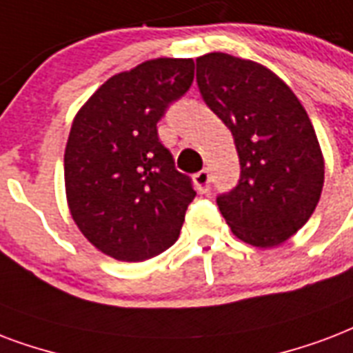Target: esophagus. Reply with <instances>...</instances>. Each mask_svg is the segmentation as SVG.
<instances>
[{
    "label": "esophagus",
    "instance_id": "1",
    "mask_svg": "<svg viewBox=\"0 0 353 353\" xmlns=\"http://www.w3.org/2000/svg\"><path fill=\"white\" fill-rule=\"evenodd\" d=\"M194 185L196 190L200 192V194H205L209 192V185H211V174L207 170H201L198 174H194Z\"/></svg>",
    "mask_w": 353,
    "mask_h": 353
}]
</instances>
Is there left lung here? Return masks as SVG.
I'll list each match as a JSON object with an SVG mask.
<instances>
[{
	"label": "left lung",
	"instance_id": "8db88e82",
	"mask_svg": "<svg viewBox=\"0 0 353 353\" xmlns=\"http://www.w3.org/2000/svg\"><path fill=\"white\" fill-rule=\"evenodd\" d=\"M201 98L230 128L241 179L216 198L236 239L274 248L313 214L324 187V155L307 112L272 70L228 53L196 59Z\"/></svg>",
	"mask_w": 353,
	"mask_h": 353
}]
</instances>
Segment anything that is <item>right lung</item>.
<instances>
[{
	"label": "right lung",
	"instance_id": "right-lung-1",
	"mask_svg": "<svg viewBox=\"0 0 353 353\" xmlns=\"http://www.w3.org/2000/svg\"><path fill=\"white\" fill-rule=\"evenodd\" d=\"M192 79V59H152L109 77L72 122L64 150L70 214L112 259H152L179 236L196 190L159 141L157 122Z\"/></svg>",
	"mask_w": 353,
	"mask_h": 353
}]
</instances>
